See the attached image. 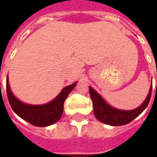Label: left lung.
Wrapping results in <instances>:
<instances>
[{"mask_svg": "<svg viewBox=\"0 0 157 157\" xmlns=\"http://www.w3.org/2000/svg\"><path fill=\"white\" fill-rule=\"evenodd\" d=\"M151 91L152 85L151 86L147 98H145L141 105L134 110L126 111V110H120V109L112 108L102 99V97L94 89L89 86L90 97L92 98L93 112L96 118L103 124L113 125V126L127 124L129 122L134 120L135 118H137L148 106L150 99L151 97Z\"/></svg>", "mask_w": 157, "mask_h": 157, "instance_id": "1", "label": "left lung"}]
</instances>
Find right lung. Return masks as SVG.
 <instances>
[{
	"mask_svg": "<svg viewBox=\"0 0 157 157\" xmlns=\"http://www.w3.org/2000/svg\"><path fill=\"white\" fill-rule=\"evenodd\" d=\"M75 85L76 82L65 86L53 101L43 105H30L19 101L12 94L9 86L8 77H6V93L12 110L19 117L34 126L46 127L55 124L60 118L63 113L65 100Z\"/></svg>",
	"mask_w": 157,
	"mask_h": 157,
	"instance_id": "right-lung-1",
	"label": "right lung"
}]
</instances>
